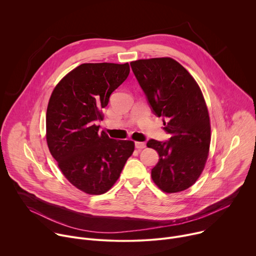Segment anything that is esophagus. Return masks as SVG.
Instances as JSON below:
<instances>
[{"mask_svg": "<svg viewBox=\"0 0 256 256\" xmlns=\"http://www.w3.org/2000/svg\"><path fill=\"white\" fill-rule=\"evenodd\" d=\"M134 147L136 149H144V148H146V142H134Z\"/></svg>", "mask_w": 256, "mask_h": 256, "instance_id": "34e87169", "label": "esophagus"}]
</instances>
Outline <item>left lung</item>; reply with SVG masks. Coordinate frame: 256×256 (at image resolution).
<instances>
[{
    "label": "left lung",
    "instance_id": "obj_1",
    "mask_svg": "<svg viewBox=\"0 0 256 256\" xmlns=\"http://www.w3.org/2000/svg\"><path fill=\"white\" fill-rule=\"evenodd\" d=\"M152 112L163 118L168 140H150L159 154L151 175L167 194L186 190L202 174L210 142V124L202 93L190 72L175 60L156 58L130 62Z\"/></svg>",
    "mask_w": 256,
    "mask_h": 256
}]
</instances>
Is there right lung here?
<instances>
[{"instance_id": "1", "label": "right lung", "mask_w": 256, "mask_h": 256, "mask_svg": "<svg viewBox=\"0 0 256 256\" xmlns=\"http://www.w3.org/2000/svg\"><path fill=\"white\" fill-rule=\"evenodd\" d=\"M130 74L128 62L82 64L54 89L46 110V142L64 177L89 194L108 192L134 150L132 140L99 132L101 109Z\"/></svg>"}]
</instances>
